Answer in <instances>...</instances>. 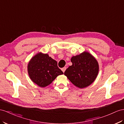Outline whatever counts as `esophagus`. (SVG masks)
Listing matches in <instances>:
<instances>
[{
    "label": "esophagus",
    "mask_w": 124,
    "mask_h": 124,
    "mask_svg": "<svg viewBox=\"0 0 124 124\" xmlns=\"http://www.w3.org/2000/svg\"><path fill=\"white\" fill-rule=\"evenodd\" d=\"M66 67H64V68H62V69H61L62 71H63V73H64V72H65V71L66 70Z\"/></svg>",
    "instance_id": "1"
}]
</instances>
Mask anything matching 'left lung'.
Here are the masks:
<instances>
[{
  "label": "left lung",
  "instance_id": "8db88e82",
  "mask_svg": "<svg viewBox=\"0 0 124 124\" xmlns=\"http://www.w3.org/2000/svg\"><path fill=\"white\" fill-rule=\"evenodd\" d=\"M72 65L66 70L64 75L75 86L80 88L89 86L96 78L99 67L98 62L91 54L84 52L73 56Z\"/></svg>",
  "mask_w": 124,
  "mask_h": 124
}]
</instances>
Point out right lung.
Here are the masks:
<instances>
[{
  "mask_svg": "<svg viewBox=\"0 0 124 124\" xmlns=\"http://www.w3.org/2000/svg\"><path fill=\"white\" fill-rule=\"evenodd\" d=\"M29 75L34 83L40 87H46L52 83L63 72L57 62L47 54L38 53L31 59L28 65Z\"/></svg>",
  "mask_w": 124,
  "mask_h": 124,
  "instance_id": "right-lung-1",
  "label": "right lung"
}]
</instances>
